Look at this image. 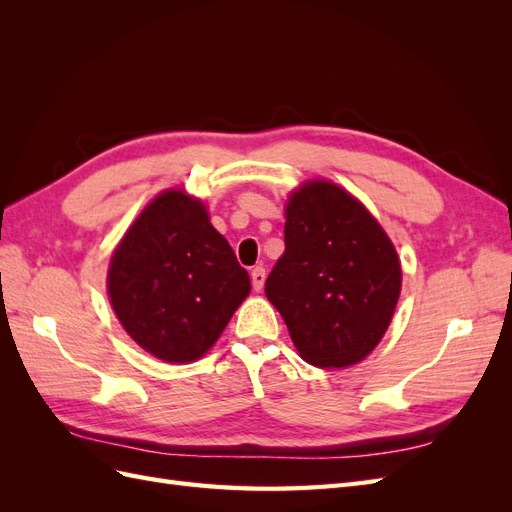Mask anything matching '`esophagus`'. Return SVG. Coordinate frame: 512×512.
Returning <instances> with one entry per match:
<instances>
[{
  "instance_id": "esophagus-1",
  "label": "esophagus",
  "mask_w": 512,
  "mask_h": 512,
  "mask_svg": "<svg viewBox=\"0 0 512 512\" xmlns=\"http://www.w3.org/2000/svg\"><path fill=\"white\" fill-rule=\"evenodd\" d=\"M265 280H267V273L262 267H254L252 269V286L256 292H262V288H265Z\"/></svg>"
}]
</instances>
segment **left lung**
Here are the masks:
<instances>
[{
  "label": "left lung",
  "mask_w": 512,
  "mask_h": 512,
  "mask_svg": "<svg viewBox=\"0 0 512 512\" xmlns=\"http://www.w3.org/2000/svg\"><path fill=\"white\" fill-rule=\"evenodd\" d=\"M286 252L265 292L299 356L346 369L374 352L393 320L401 260L391 237L359 198L329 179L288 194Z\"/></svg>",
  "instance_id": "1"
}]
</instances>
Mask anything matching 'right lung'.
I'll return each instance as SVG.
<instances>
[{"mask_svg": "<svg viewBox=\"0 0 512 512\" xmlns=\"http://www.w3.org/2000/svg\"><path fill=\"white\" fill-rule=\"evenodd\" d=\"M250 275L183 188L151 198L108 262L106 292L126 333L164 363H194L247 299Z\"/></svg>", "mask_w": 512, "mask_h": 512, "instance_id": "obj_1", "label": "right lung"}]
</instances>
